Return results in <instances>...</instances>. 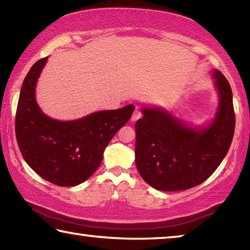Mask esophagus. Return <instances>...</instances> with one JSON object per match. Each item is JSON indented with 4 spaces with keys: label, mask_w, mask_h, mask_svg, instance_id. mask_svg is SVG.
Wrapping results in <instances>:
<instances>
[{
    "label": "esophagus",
    "mask_w": 250,
    "mask_h": 250,
    "mask_svg": "<svg viewBox=\"0 0 250 250\" xmlns=\"http://www.w3.org/2000/svg\"><path fill=\"white\" fill-rule=\"evenodd\" d=\"M141 117H142V111H141V110L135 109L134 112L132 113V117H131V120H132V121H137L138 119H140Z\"/></svg>",
    "instance_id": "1"
}]
</instances>
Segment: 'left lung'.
<instances>
[{
  "label": "left lung",
  "mask_w": 250,
  "mask_h": 250,
  "mask_svg": "<svg viewBox=\"0 0 250 250\" xmlns=\"http://www.w3.org/2000/svg\"><path fill=\"white\" fill-rule=\"evenodd\" d=\"M219 92L216 118L208 128L193 129L163 110H142L135 122V164L142 179L159 191H182L213 174L231 145L235 111L230 84L214 70Z\"/></svg>",
  "instance_id": "obj_1"
}]
</instances>
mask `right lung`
Segmentation results:
<instances>
[{"label":"right lung","instance_id":"add662e5","mask_svg":"<svg viewBox=\"0 0 250 250\" xmlns=\"http://www.w3.org/2000/svg\"><path fill=\"white\" fill-rule=\"evenodd\" d=\"M46 62L47 57L36 62L23 82L15 117L16 140L24 160L41 177L58 186H75L99 167L105 146L129 121L134 105L74 121L50 119L35 100V84Z\"/></svg>","mask_w":250,"mask_h":250}]
</instances>
